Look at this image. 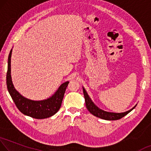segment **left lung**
I'll use <instances>...</instances> for the list:
<instances>
[{"label": "left lung", "mask_w": 151, "mask_h": 151, "mask_svg": "<svg viewBox=\"0 0 151 151\" xmlns=\"http://www.w3.org/2000/svg\"><path fill=\"white\" fill-rule=\"evenodd\" d=\"M83 88V95H84V98H85V103H86V106L87 109L89 111V112L90 113H92V115L96 116V117L101 118V119H105V120H117L122 118L123 117H124L125 115H126L127 114L132 111L134 109V108L136 107L137 104L134 106L133 108H132L131 109H129V111H127L126 112L124 113H113V112H108V111H104L101 109H100L95 104L93 103V101H92V99L90 98V96H88V94L86 91V90L84 89V88Z\"/></svg>", "instance_id": "1"}]
</instances>
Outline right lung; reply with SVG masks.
Listing matches in <instances>:
<instances>
[{
    "mask_svg": "<svg viewBox=\"0 0 151 151\" xmlns=\"http://www.w3.org/2000/svg\"><path fill=\"white\" fill-rule=\"evenodd\" d=\"M12 49L8 58V68L6 73V86L8 91L15 105L23 114L35 118L45 119L54 115L61 107L65 90L69 82L63 83L59 88L49 98L42 101H33L23 96L14 87L11 75V58Z\"/></svg>",
    "mask_w": 151,
    "mask_h": 151,
    "instance_id": "1",
    "label": "right lung"
}]
</instances>
